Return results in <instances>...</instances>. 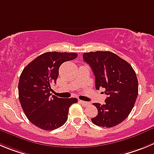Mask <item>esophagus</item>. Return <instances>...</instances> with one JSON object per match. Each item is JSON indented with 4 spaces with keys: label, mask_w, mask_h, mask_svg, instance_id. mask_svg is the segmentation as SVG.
<instances>
[{
    "label": "esophagus",
    "mask_w": 154,
    "mask_h": 154,
    "mask_svg": "<svg viewBox=\"0 0 154 154\" xmlns=\"http://www.w3.org/2000/svg\"><path fill=\"white\" fill-rule=\"evenodd\" d=\"M80 103H81L84 106H87L90 105L89 102H85V101H83V100H80Z\"/></svg>",
    "instance_id": "esophagus-1"
}]
</instances>
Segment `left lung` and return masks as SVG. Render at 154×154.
Returning a JSON list of instances; mask_svg holds the SVG:
<instances>
[{
  "mask_svg": "<svg viewBox=\"0 0 154 154\" xmlns=\"http://www.w3.org/2000/svg\"><path fill=\"white\" fill-rule=\"evenodd\" d=\"M95 76L97 90L103 87L107 97L104 104L94 103L98 113L91 119L95 125L113 127L130 114L138 95V80L131 65L110 51L83 54Z\"/></svg>",
  "mask_w": 154,
  "mask_h": 154,
  "instance_id": "left-lung-1",
  "label": "left lung"
}]
</instances>
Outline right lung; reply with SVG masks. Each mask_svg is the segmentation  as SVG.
<instances>
[{"mask_svg": "<svg viewBox=\"0 0 154 154\" xmlns=\"http://www.w3.org/2000/svg\"><path fill=\"white\" fill-rule=\"evenodd\" d=\"M77 54L47 52L23 68L18 83L19 100L23 112L33 124L45 131L59 128L67 120L69 107L77 98L51 97V84H56L59 67L77 58Z\"/></svg>", "mask_w": 154, "mask_h": 154, "instance_id": "add662e5", "label": "right lung"}]
</instances>
